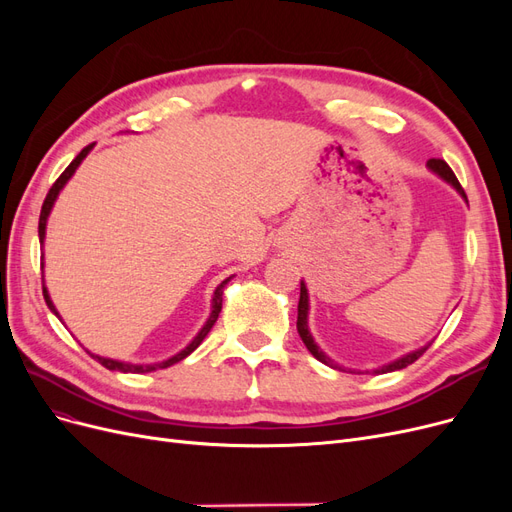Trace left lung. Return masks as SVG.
Masks as SVG:
<instances>
[{"mask_svg":"<svg viewBox=\"0 0 512 512\" xmlns=\"http://www.w3.org/2000/svg\"><path fill=\"white\" fill-rule=\"evenodd\" d=\"M427 168L431 170L433 175H438L440 179H444L448 185H453V188L457 190V194L466 200L468 203V196H466V192H463V188L459 185V181H457V177H455V173L451 170V166H448L444 160H429L427 162ZM307 318H309V292H307V286H305V282L301 280V299H299V316H297V331H299V335H301V339H303V344L307 346V350L312 352L316 359L320 361V363H324V365H329V367H333V369H344L346 371V367H342L339 363H335L331 356L327 354V352H322V348L314 342V335H312V331H309V324H307ZM431 346V342L429 344H425V346H421V348H416V350H412V352H408V354H404V356H399V359H395V361H391V363H386V365H382V367H378V369H374V374H389V371H397V369H404V367H408L410 363H414L418 356H421L427 348ZM348 371H352V369H348Z\"/></svg>","mask_w":512,"mask_h":512,"instance_id":"left-lung-1","label":"left lung"}]
</instances>
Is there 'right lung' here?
Segmentation results:
<instances>
[{
    "label": "right lung",
    "instance_id": "add662e5",
    "mask_svg": "<svg viewBox=\"0 0 512 512\" xmlns=\"http://www.w3.org/2000/svg\"><path fill=\"white\" fill-rule=\"evenodd\" d=\"M91 149H94V145H87V147L79 153V156H76V158L70 162V166L64 170V173L59 175V179L53 183V188L49 190V194H46L42 211H40V222H38V237H40V245H42V247H44V239H46V222H49V215H51V211H53V207H55V200H57L59 192L66 188V183L72 179V175L76 173V168H79L81 162L89 156ZM42 267H44V254H42ZM232 277H235V275L226 277V280H224L222 284H218V288L213 290V297H211V314H209L207 322L203 324V329H200V331L194 335V339H192V342H190L188 346H185L183 350H179L177 354L168 356V359L158 361V363H143V365H141V363H126V361H117V359H106V356L94 354V352H89V350H87V352H89L91 356H94V359H96L100 365H104L106 369H111V371H123V374H147V371L164 369V367H170V365H175V363L183 361L185 356L192 354L200 344H203V339H205V337L209 335V331L213 329L215 320H218V316H220V312H222V294H224V288H226V284L232 280ZM42 292H44L46 305H49L51 312L61 320V316H59V312H57V307H55L53 301H51V294H49V290H46V286H44V275H42Z\"/></svg>",
    "mask_w": 512,
    "mask_h": 512
}]
</instances>
